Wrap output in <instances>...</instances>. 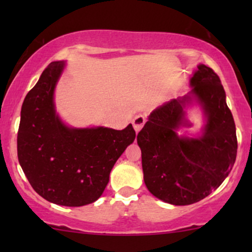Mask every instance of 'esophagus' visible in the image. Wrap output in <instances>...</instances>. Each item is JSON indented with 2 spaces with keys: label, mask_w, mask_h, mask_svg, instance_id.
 Returning <instances> with one entry per match:
<instances>
[{
  "label": "esophagus",
  "mask_w": 252,
  "mask_h": 252,
  "mask_svg": "<svg viewBox=\"0 0 252 252\" xmlns=\"http://www.w3.org/2000/svg\"><path fill=\"white\" fill-rule=\"evenodd\" d=\"M147 122V118L144 117V115H137L135 118L133 119V127L135 129V132H140V129L142 128L144 124Z\"/></svg>",
  "instance_id": "esophagus-1"
}]
</instances>
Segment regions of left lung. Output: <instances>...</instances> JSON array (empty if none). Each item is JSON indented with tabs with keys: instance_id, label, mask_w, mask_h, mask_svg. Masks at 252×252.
I'll use <instances>...</instances> for the list:
<instances>
[{
	"instance_id": "obj_1",
	"label": "left lung",
	"mask_w": 252,
	"mask_h": 252,
	"mask_svg": "<svg viewBox=\"0 0 252 252\" xmlns=\"http://www.w3.org/2000/svg\"><path fill=\"white\" fill-rule=\"evenodd\" d=\"M190 85L208 118L202 137H179L175 132L189 96L157 108L137 134L144 184L154 196L174 205L192 204L211 194L229 174L237 153L235 123L218 74L198 65Z\"/></svg>"
}]
</instances>
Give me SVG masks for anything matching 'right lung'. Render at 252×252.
<instances>
[{
    "instance_id": "1",
    "label": "right lung",
    "mask_w": 252,
    "mask_h": 252,
    "mask_svg": "<svg viewBox=\"0 0 252 252\" xmlns=\"http://www.w3.org/2000/svg\"><path fill=\"white\" fill-rule=\"evenodd\" d=\"M63 62L44 68L22 106L17 153L27 180L40 196L58 205L82 206L95 202L109 182L110 172L135 139L129 125L75 129L55 113L54 89Z\"/></svg>"
}]
</instances>
